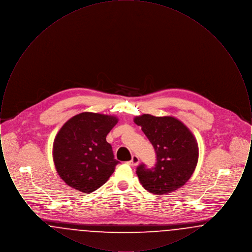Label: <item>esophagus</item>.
Returning a JSON list of instances; mask_svg holds the SVG:
<instances>
[{"mask_svg":"<svg viewBox=\"0 0 252 252\" xmlns=\"http://www.w3.org/2000/svg\"><path fill=\"white\" fill-rule=\"evenodd\" d=\"M139 162H140L139 158L134 155V156H132L131 160H129L127 163H128L130 166H136V165L139 164Z\"/></svg>","mask_w":252,"mask_h":252,"instance_id":"esophagus-1","label":"esophagus"}]
</instances>
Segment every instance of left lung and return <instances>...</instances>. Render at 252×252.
<instances>
[{
  "label": "left lung",
  "instance_id": "8db88e82",
  "mask_svg": "<svg viewBox=\"0 0 252 252\" xmlns=\"http://www.w3.org/2000/svg\"><path fill=\"white\" fill-rule=\"evenodd\" d=\"M134 123L142 127L157 155L155 167H137L141 184L155 194L175 192L190 180L197 164L198 145L193 134L172 116L143 114L136 116Z\"/></svg>",
  "mask_w": 252,
  "mask_h": 252
}]
</instances>
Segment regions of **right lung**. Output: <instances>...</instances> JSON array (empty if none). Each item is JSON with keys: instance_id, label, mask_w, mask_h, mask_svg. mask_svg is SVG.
<instances>
[{"instance_id": "1", "label": "right lung", "mask_w": 252, "mask_h": 252, "mask_svg": "<svg viewBox=\"0 0 252 252\" xmlns=\"http://www.w3.org/2000/svg\"><path fill=\"white\" fill-rule=\"evenodd\" d=\"M117 123L112 115L82 112L62 126L54 141L53 158L67 185L91 193L108 181L119 161L106 137Z\"/></svg>"}]
</instances>
